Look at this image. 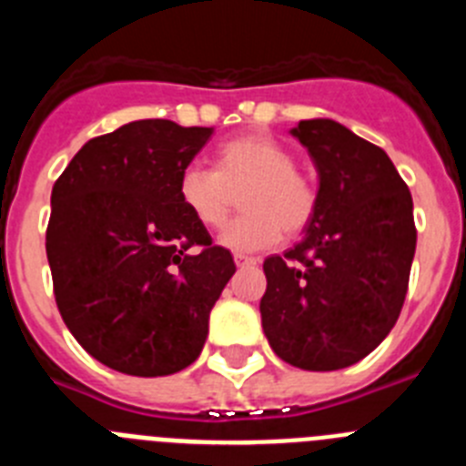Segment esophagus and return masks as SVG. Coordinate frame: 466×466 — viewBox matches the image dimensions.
<instances>
[{
    "label": "esophagus",
    "instance_id": "obj_1",
    "mask_svg": "<svg viewBox=\"0 0 466 466\" xmlns=\"http://www.w3.org/2000/svg\"><path fill=\"white\" fill-rule=\"evenodd\" d=\"M233 258H236L238 266H254L257 263V258L247 257V254H233Z\"/></svg>",
    "mask_w": 466,
    "mask_h": 466
}]
</instances>
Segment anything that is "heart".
I'll list each match as a JSON object with an SVG mask.
<instances>
[{"mask_svg":"<svg viewBox=\"0 0 466 466\" xmlns=\"http://www.w3.org/2000/svg\"><path fill=\"white\" fill-rule=\"evenodd\" d=\"M245 212L221 233V245L236 252H257L300 236L315 221L319 193L310 177L296 170V158L282 142L252 133L226 139L214 151V170L198 163L177 179V198L198 224L217 230L228 219L233 193Z\"/></svg>","mask_w":466,"mask_h":466,"instance_id":"b5f03b06","label":"heart"}]
</instances>
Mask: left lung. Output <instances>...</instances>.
<instances>
[{"mask_svg":"<svg viewBox=\"0 0 466 466\" xmlns=\"http://www.w3.org/2000/svg\"><path fill=\"white\" fill-rule=\"evenodd\" d=\"M319 177L306 238L263 261L261 324L279 360L336 371L364 360L397 324L418 230L413 198L376 144L329 118L291 130Z\"/></svg>","mask_w":466,"mask_h":466,"instance_id":"obj_1","label":"left lung"}]
</instances>
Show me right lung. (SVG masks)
<instances>
[{
  "instance_id": "obj_1",
  "label": "right lung",
  "mask_w": 466,
  "mask_h": 466,
  "mask_svg": "<svg viewBox=\"0 0 466 466\" xmlns=\"http://www.w3.org/2000/svg\"><path fill=\"white\" fill-rule=\"evenodd\" d=\"M212 127L147 118L93 137L51 193L46 257L57 310L81 348L127 376L198 360L236 263L177 198Z\"/></svg>"
}]
</instances>
